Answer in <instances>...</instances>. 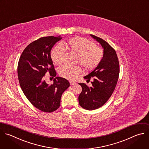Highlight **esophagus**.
Masks as SVG:
<instances>
[{"instance_id":"obj_1","label":"esophagus","mask_w":149,"mask_h":149,"mask_svg":"<svg viewBox=\"0 0 149 149\" xmlns=\"http://www.w3.org/2000/svg\"><path fill=\"white\" fill-rule=\"evenodd\" d=\"M70 85H75V84H77L75 81H70Z\"/></svg>"}]
</instances>
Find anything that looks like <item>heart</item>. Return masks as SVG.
Here are the masks:
<instances>
[{
    "label": "heart",
    "mask_w": 149,
    "mask_h": 149,
    "mask_svg": "<svg viewBox=\"0 0 149 149\" xmlns=\"http://www.w3.org/2000/svg\"><path fill=\"white\" fill-rule=\"evenodd\" d=\"M64 47H67L72 53L77 55V63L80 64L87 70L95 68L101 63L103 57V49L96 46V44L88 40L80 37L71 38L64 44L57 45L51 52V58L56 65H60L63 62ZM61 77L73 80L78 75L81 74L82 70L79 67H72L64 65L60 68L58 71Z\"/></svg>",
    "instance_id": "b5f03b06"
}]
</instances>
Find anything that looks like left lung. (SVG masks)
Returning a JSON list of instances; mask_svg holds the SVG:
<instances>
[{
  "instance_id": "8db88e82",
  "label": "left lung",
  "mask_w": 149,
  "mask_h": 149,
  "mask_svg": "<svg viewBox=\"0 0 149 149\" xmlns=\"http://www.w3.org/2000/svg\"><path fill=\"white\" fill-rule=\"evenodd\" d=\"M100 42L104 49L102 59L93 71L84 77L87 81L91 78L92 86L79 83L82 90L78 96L79 104L86 110H94L103 106L112 95L119 75V64L115 49L105 40L91 34Z\"/></svg>"
}]
</instances>
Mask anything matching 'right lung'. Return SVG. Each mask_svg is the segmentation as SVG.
I'll return each mask as SVG.
<instances>
[{
	"mask_svg": "<svg viewBox=\"0 0 149 149\" xmlns=\"http://www.w3.org/2000/svg\"><path fill=\"white\" fill-rule=\"evenodd\" d=\"M61 39L60 36H48L32 42L25 48L18 63V78L24 95L33 105L45 112L60 107L61 95L70 85L68 80L60 77L50 85L43 78L47 72L54 77L57 75L51 50Z\"/></svg>",
	"mask_w": 149,
	"mask_h": 149,
	"instance_id": "1",
	"label": "right lung"
}]
</instances>
